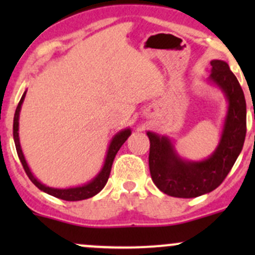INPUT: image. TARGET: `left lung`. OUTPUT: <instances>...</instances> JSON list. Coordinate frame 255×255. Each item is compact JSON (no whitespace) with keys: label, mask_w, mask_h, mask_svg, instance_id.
<instances>
[{"label":"left lung","mask_w":255,"mask_h":255,"mask_svg":"<svg viewBox=\"0 0 255 255\" xmlns=\"http://www.w3.org/2000/svg\"><path fill=\"white\" fill-rule=\"evenodd\" d=\"M211 79L225 91L230 106L222 138L215 153L204 161H184L165 137L148 132L150 140L149 170L164 194L181 199L201 196L220 186L235 165L247 133V107L243 90L227 63L212 60Z\"/></svg>","instance_id":"left-lung-1"}]
</instances>
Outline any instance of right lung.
Here are the masks:
<instances>
[{"mask_svg": "<svg viewBox=\"0 0 255 255\" xmlns=\"http://www.w3.org/2000/svg\"><path fill=\"white\" fill-rule=\"evenodd\" d=\"M25 92L23 94L22 99L20 101L18 102V106L16 109V113H14V118H13V138H14V144H16V150L18 154V158H19L20 163H22L23 169H24L25 174H27L28 177L30 179V181L35 185L39 190L42 191L47 192V194L51 195L54 197H58V199L65 200V201H80V200H85V199H90V197L95 196L96 194H99L102 189L106 185L107 180L110 177V173H111V168H112V163L113 159H115L116 154L117 151L120 150V148L122 146V144L127 140V138L129 137L130 130L129 129H125L122 132H120L118 134L115 135V138L112 139L111 144H110L109 151H107V156L106 160H105V165L102 168L101 173L99 174L91 182H89L87 185H84V186H79V187H71V189H53V187L45 186V185L40 184L33 174L30 173L29 168L27 165V161H25L24 156H23L22 149H20V144H19V138H18V118H19V111H20V106H22V102L24 100Z\"/></svg>", "mask_w": 255, "mask_h": 255, "instance_id": "add662e5", "label": "right lung"}]
</instances>
